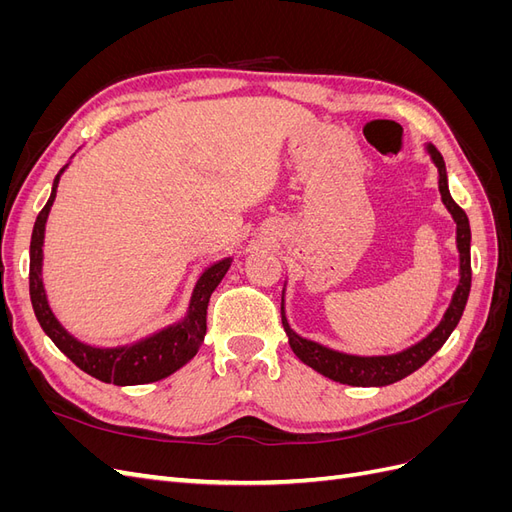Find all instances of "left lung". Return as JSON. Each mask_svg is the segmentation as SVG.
Returning <instances> with one entry per match:
<instances>
[{"mask_svg":"<svg viewBox=\"0 0 512 512\" xmlns=\"http://www.w3.org/2000/svg\"><path fill=\"white\" fill-rule=\"evenodd\" d=\"M427 153L431 156L433 164L438 166V188L442 194V203L446 205L448 213L453 215V220L457 224V250H459V286L453 294L451 305L444 312V318L440 320V324L433 329L425 339L421 342L401 350L397 354H389V356H356V354H346V352H337L331 350L327 346H320L312 339H305L301 335L294 333L290 329V324L286 320V312H284V297H282V324L284 331L288 335V344L292 348V352L299 356V359L309 365L312 369H316L318 374L327 376L339 384H350V386H386L393 384L397 380H404L406 376H410L412 371H416L418 367H423L433 354H436L451 333L455 331V327L461 320L463 309H466L468 303V294H470V286H472V267H470V222L468 215L463 211L448 192V177H446V166L444 160L440 156V151L427 145L425 147Z\"/></svg>","mask_w":512,"mask_h":512,"instance_id":"obj_1","label":"left lung"}]
</instances>
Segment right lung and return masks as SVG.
<instances>
[{"label": "right lung", "instance_id": "obj_1", "mask_svg": "<svg viewBox=\"0 0 512 512\" xmlns=\"http://www.w3.org/2000/svg\"><path fill=\"white\" fill-rule=\"evenodd\" d=\"M68 166V164H66ZM66 166L59 170L53 190L46 205L38 213L34 232H32V245H29V294H32L34 314L40 322L42 331L53 339V344L64 352L68 359L83 369L85 374L94 376L106 384L117 386H132V384H147L158 382L170 374H175L179 367H183L194 354L203 346V339L207 333V305L211 299V292L218 288L222 277L230 269L232 258H224L220 262H213L200 273L198 282L192 290V299L188 305V314L183 320L168 324L162 331L153 333L141 342H134L130 346H117V348H96L83 344L61 327L55 314L51 312L49 301H46V292L42 284V245H44V226L49 211L55 203L57 183Z\"/></svg>", "mask_w": 512, "mask_h": 512}]
</instances>
